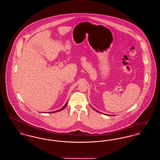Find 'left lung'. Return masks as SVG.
Masks as SVG:
<instances>
[{"label":"left lung","instance_id":"obj_1","mask_svg":"<svg viewBox=\"0 0 160 160\" xmlns=\"http://www.w3.org/2000/svg\"><path fill=\"white\" fill-rule=\"evenodd\" d=\"M93 109H94V108H93ZM94 110H95V111H97V112H98V111H97V110H95V109H94ZM99 113H100V112H99ZM106 115H108V116H110V115H108V114H106Z\"/></svg>","mask_w":160,"mask_h":160}]
</instances>
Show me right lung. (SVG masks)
Segmentation results:
<instances>
[{"mask_svg": "<svg viewBox=\"0 0 160 160\" xmlns=\"http://www.w3.org/2000/svg\"><path fill=\"white\" fill-rule=\"evenodd\" d=\"M67 103H68V102H67V103L65 104V106L63 107L61 109H59V110H56V111H54V112H48V113H55V112H59V111H61L62 110H63V108H65V107L67 106Z\"/></svg>", "mask_w": 160, "mask_h": 160, "instance_id": "obj_1", "label": "right lung"}]
</instances>
